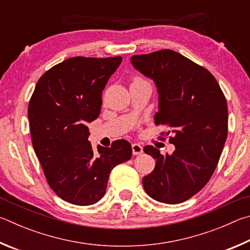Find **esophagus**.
<instances>
[{"label": "esophagus", "mask_w": 250, "mask_h": 250, "mask_svg": "<svg viewBox=\"0 0 250 250\" xmlns=\"http://www.w3.org/2000/svg\"><path fill=\"white\" fill-rule=\"evenodd\" d=\"M132 150H133V155H141L143 152V146L139 145L137 143H135L132 145Z\"/></svg>", "instance_id": "1"}]
</instances>
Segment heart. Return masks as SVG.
<instances>
[{
    "label": "heart",
    "instance_id": "1",
    "mask_svg": "<svg viewBox=\"0 0 250 250\" xmlns=\"http://www.w3.org/2000/svg\"><path fill=\"white\" fill-rule=\"evenodd\" d=\"M139 80H142V79L136 77V78H134V79H133V82H135V81H139Z\"/></svg>",
    "mask_w": 250,
    "mask_h": 250
}]
</instances>
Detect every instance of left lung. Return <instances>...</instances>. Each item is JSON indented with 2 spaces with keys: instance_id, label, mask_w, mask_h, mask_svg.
<instances>
[{
  "instance_id": "obj_1",
  "label": "left lung",
  "mask_w": 250,
  "mask_h": 250,
  "mask_svg": "<svg viewBox=\"0 0 250 250\" xmlns=\"http://www.w3.org/2000/svg\"><path fill=\"white\" fill-rule=\"evenodd\" d=\"M130 61L158 87L155 124L171 129L167 135L173 133L169 142L176 146L172 155L145 146L156 167L143 178L144 189L159 202L182 203L203 189L220 160L229 132L226 98L208 69L177 51L135 55Z\"/></svg>"
}]
</instances>
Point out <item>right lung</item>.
I'll return each mask as SVG.
<instances>
[{"instance_id": "right-lung-1", "label": "right lung", "mask_w": 250, "mask_h": 250, "mask_svg": "<svg viewBox=\"0 0 250 250\" xmlns=\"http://www.w3.org/2000/svg\"><path fill=\"white\" fill-rule=\"evenodd\" d=\"M122 57H73L39 78L28 104L34 150L55 193L71 204L103 198L111 170L132 158L125 139L92 148L86 124L99 116L102 91Z\"/></svg>"}]
</instances>
